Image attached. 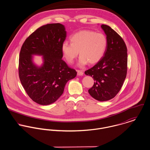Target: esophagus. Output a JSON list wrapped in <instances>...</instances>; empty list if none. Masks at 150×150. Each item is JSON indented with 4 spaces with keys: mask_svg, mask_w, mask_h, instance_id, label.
<instances>
[{
    "mask_svg": "<svg viewBox=\"0 0 150 150\" xmlns=\"http://www.w3.org/2000/svg\"><path fill=\"white\" fill-rule=\"evenodd\" d=\"M77 75L78 76H82L83 75V72L82 71H81V70H78L77 71Z\"/></svg>",
    "mask_w": 150,
    "mask_h": 150,
    "instance_id": "esophagus-1",
    "label": "esophagus"
}]
</instances>
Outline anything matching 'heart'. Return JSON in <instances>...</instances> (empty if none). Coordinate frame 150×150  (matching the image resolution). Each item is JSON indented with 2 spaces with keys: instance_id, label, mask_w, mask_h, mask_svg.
<instances>
[{
  "instance_id": "heart-1",
  "label": "heart",
  "mask_w": 150,
  "mask_h": 150,
  "mask_svg": "<svg viewBox=\"0 0 150 150\" xmlns=\"http://www.w3.org/2000/svg\"><path fill=\"white\" fill-rule=\"evenodd\" d=\"M70 40L71 43L65 42L62 44L61 52L67 62L72 64L79 52L78 65L80 67L88 62L94 64L100 61L107 47L106 36L93 30H80L71 35Z\"/></svg>"
}]
</instances>
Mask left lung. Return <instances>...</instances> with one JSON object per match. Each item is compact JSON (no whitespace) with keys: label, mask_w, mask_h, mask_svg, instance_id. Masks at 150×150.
I'll use <instances>...</instances> for the list:
<instances>
[{"label":"left lung","mask_w":150,"mask_h":150,"mask_svg":"<svg viewBox=\"0 0 150 150\" xmlns=\"http://www.w3.org/2000/svg\"><path fill=\"white\" fill-rule=\"evenodd\" d=\"M107 36V47L103 58L85 74L94 83L88 90L90 96L100 101L113 98L120 91L127 74V53L125 42L110 27L101 25Z\"/></svg>","instance_id":"8db88e82"}]
</instances>
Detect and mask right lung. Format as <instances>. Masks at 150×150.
<instances>
[{"instance_id": "obj_1", "label": "right lung", "mask_w": 150, "mask_h": 150, "mask_svg": "<svg viewBox=\"0 0 150 150\" xmlns=\"http://www.w3.org/2000/svg\"><path fill=\"white\" fill-rule=\"evenodd\" d=\"M66 36L64 25L49 24L33 32L21 47L20 79L29 97L39 104L46 105L57 101L67 82L76 76V71L62 60L61 45ZM35 55L42 56L40 66L33 62Z\"/></svg>"}]
</instances>
